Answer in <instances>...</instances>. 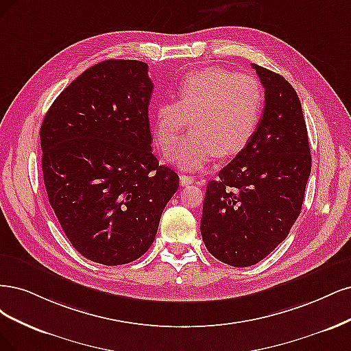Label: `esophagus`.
<instances>
[{
	"label": "esophagus",
	"mask_w": 351,
	"mask_h": 351,
	"mask_svg": "<svg viewBox=\"0 0 351 351\" xmlns=\"http://www.w3.org/2000/svg\"><path fill=\"white\" fill-rule=\"evenodd\" d=\"M179 179H180V185L186 186V185H191L192 182H194L195 176H192V175H180Z\"/></svg>",
	"instance_id": "esophagus-1"
}]
</instances>
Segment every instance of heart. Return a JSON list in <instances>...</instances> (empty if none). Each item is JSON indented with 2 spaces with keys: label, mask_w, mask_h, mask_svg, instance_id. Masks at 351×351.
<instances>
[{
  "label": "heart",
  "mask_w": 351,
  "mask_h": 351,
  "mask_svg": "<svg viewBox=\"0 0 351 351\" xmlns=\"http://www.w3.org/2000/svg\"><path fill=\"white\" fill-rule=\"evenodd\" d=\"M264 90L254 75L221 66L191 71L176 86V99L154 110V137L169 147L191 121V132L167 150V160L194 171L219 154L234 156L250 144L261 119Z\"/></svg>",
  "instance_id": "obj_1"
}]
</instances>
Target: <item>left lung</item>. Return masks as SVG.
<instances>
[{
  "mask_svg": "<svg viewBox=\"0 0 351 351\" xmlns=\"http://www.w3.org/2000/svg\"><path fill=\"white\" fill-rule=\"evenodd\" d=\"M265 88L256 131L206 189L201 236L208 252L250 267L286 239L298 220L312 157L302 105L285 77L252 65Z\"/></svg>",
  "mask_w": 351,
  "mask_h": 351,
  "instance_id": "left-lung-1",
  "label": "left lung"
}]
</instances>
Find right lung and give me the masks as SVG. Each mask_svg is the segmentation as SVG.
Returning <instances> with one entry per match:
<instances>
[{"label": "right lung", "mask_w": 351, "mask_h": 351, "mask_svg": "<svg viewBox=\"0 0 351 351\" xmlns=\"http://www.w3.org/2000/svg\"><path fill=\"white\" fill-rule=\"evenodd\" d=\"M149 65L108 60L55 99L40 127L49 204L75 251L122 265L152 246L179 176L152 152Z\"/></svg>", "instance_id": "1"}]
</instances>
